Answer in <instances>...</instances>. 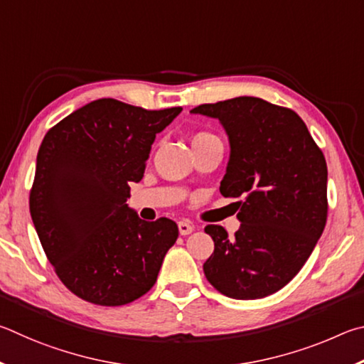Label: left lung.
I'll use <instances>...</instances> for the list:
<instances>
[{"instance_id": "obj_1", "label": "left lung", "mask_w": 364, "mask_h": 364, "mask_svg": "<svg viewBox=\"0 0 364 364\" xmlns=\"http://www.w3.org/2000/svg\"><path fill=\"white\" fill-rule=\"evenodd\" d=\"M159 112L95 100L50 127L38 151L31 219L60 282L86 302L117 307L156 283L176 222L126 205L144 177Z\"/></svg>"}]
</instances>
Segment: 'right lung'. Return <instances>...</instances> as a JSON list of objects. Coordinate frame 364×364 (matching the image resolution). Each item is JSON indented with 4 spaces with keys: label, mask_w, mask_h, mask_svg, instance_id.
I'll use <instances>...</instances> for the list:
<instances>
[{
    "label": "right lung",
    "mask_w": 364,
    "mask_h": 364,
    "mask_svg": "<svg viewBox=\"0 0 364 364\" xmlns=\"http://www.w3.org/2000/svg\"><path fill=\"white\" fill-rule=\"evenodd\" d=\"M193 113L218 118L230 142L220 182L225 198H238L235 237L224 228L203 270L232 299H262L284 288L314 251L328 219V168L304 121L259 97L205 104Z\"/></svg>",
    "instance_id": "right-lung-1"
}]
</instances>
